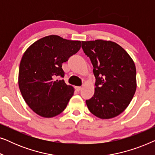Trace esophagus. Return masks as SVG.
Returning <instances> with one entry per match:
<instances>
[{
  "mask_svg": "<svg viewBox=\"0 0 155 155\" xmlns=\"http://www.w3.org/2000/svg\"><path fill=\"white\" fill-rule=\"evenodd\" d=\"M75 89H76V90L78 91V92H79L80 90H81L82 87H80V86H77V87H75Z\"/></svg>",
  "mask_w": 155,
  "mask_h": 155,
  "instance_id": "obj_1",
  "label": "esophagus"
}]
</instances>
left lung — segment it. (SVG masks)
<instances>
[{
	"mask_svg": "<svg viewBox=\"0 0 155 155\" xmlns=\"http://www.w3.org/2000/svg\"><path fill=\"white\" fill-rule=\"evenodd\" d=\"M82 48L92 62L96 78L94 94L86 100L88 109L101 119L116 117L128 107L136 90L134 61L111 41H82Z\"/></svg>",
	"mask_w": 155,
	"mask_h": 155,
	"instance_id": "8db88e82",
	"label": "left lung"
}]
</instances>
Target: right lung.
<instances>
[{
    "mask_svg": "<svg viewBox=\"0 0 155 155\" xmlns=\"http://www.w3.org/2000/svg\"><path fill=\"white\" fill-rule=\"evenodd\" d=\"M81 47V41L49 35L33 43L23 54L18 84L25 102L38 115L54 117L66 108L74 88L65 84L62 63Z\"/></svg>",
    "mask_w": 155,
    "mask_h": 155,
    "instance_id": "obj_1",
    "label": "right lung"
}]
</instances>
